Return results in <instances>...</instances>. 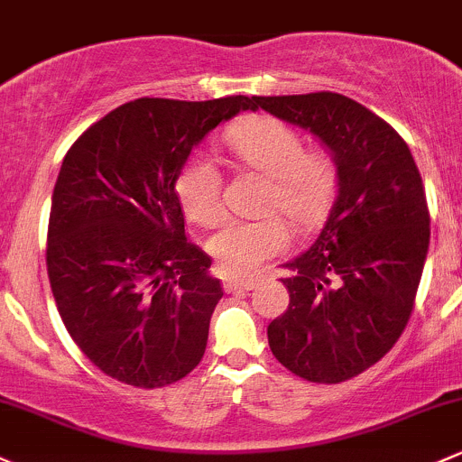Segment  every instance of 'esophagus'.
I'll return each mask as SVG.
<instances>
[{"instance_id":"1","label":"esophagus","mask_w":462,"mask_h":462,"mask_svg":"<svg viewBox=\"0 0 462 462\" xmlns=\"http://www.w3.org/2000/svg\"><path fill=\"white\" fill-rule=\"evenodd\" d=\"M258 287V278H237V275H231V278L225 280V291H251V289Z\"/></svg>"}]
</instances>
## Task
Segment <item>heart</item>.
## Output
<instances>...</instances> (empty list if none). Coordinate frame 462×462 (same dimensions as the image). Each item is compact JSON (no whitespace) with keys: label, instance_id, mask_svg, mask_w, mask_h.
<instances>
[{"label":"heart","instance_id":"1","mask_svg":"<svg viewBox=\"0 0 462 462\" xmlns=\"http://www.w3.org/2000/svg\"><path fill=\"white\" fill-rule=\"evenodd\" d=\"M237 160L266 175L263 211L284 213L300 229L325 217L336 193V164L325 151H304L302 137L273 117H254L226 137ZM175 196L189 220L216 225L225 213L222 175L213 158L196 151L175 178ZM291 231L280 216L229 220L208 242V251L226 273L246 275L284 254Z\"/></svg>","mask_w":462,"mask_h":462}]
</instances>
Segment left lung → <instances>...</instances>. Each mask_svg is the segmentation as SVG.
Instances as JSON below:
<instances>
[{
	"mask_svg": "<svg viewBox=\"0 0 462 462\" xmlns=\"http://www.w3.org/2000/svg\"><path fill=\"white\" fill-rule=\"evenodd\" d=\"M329 149L337 196L309 251L284 266L289 307L266 329L280 365L336 384L378 363L411 316L430 249V211L411 151L363 104L337 93L254 97Z\"/></svg>",
	"mask_w": 462,
	"mask_h": 462,
	"instance_id": "1",
	"label": "left lung"
}]
</instances>
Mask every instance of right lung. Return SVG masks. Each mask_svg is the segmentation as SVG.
<instances>
[{"instance_id":"add662e5","label":"right lung","mask_w":462,"mask_h":462,"mask_svg":"<svg viewBox=\"0 0 462 462\" xmlns=\"http://www.w3.org/2000/svg\"><path fill=\"white\" fill-rule=\"evenodd\" d=\"M254 97H142L78 137L61 162L49 220L51 289L90 363L142 389L198 367L222 284L184 236L175 178L222 122Z\"/></svg>"}]
</instances>
